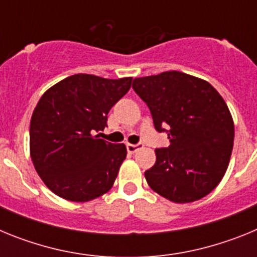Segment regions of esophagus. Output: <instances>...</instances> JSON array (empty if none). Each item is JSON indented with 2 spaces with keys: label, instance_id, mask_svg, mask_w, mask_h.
<instances>
[{
  "label": "esophagus",
  "instance_id": "obj_1",
  "mask_svg": "<svg viewBox=\"0 0 257 257\" xmlns=\"http://www.w3.org/2000/svg\"><path fill=\"white\" fill-rule=\"evenodd\" d=\"M143 147H144V144H142V143H139V144H127L126 148H127V152L130 154H134L136 151H139V149H142Z\"/></svg>",
  "mask_w": 257,
  "mask_h": 257
}]
</instances>
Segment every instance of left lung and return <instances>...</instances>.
Masks as SVG:
<instances>
[{
  "instance_id": "left-lung-1",
  "label": "left lung",
  "mask_w": 257,
  "mask_h": 257,
  "mask_svg": "<svg viewBox=\"0 0 257 257\" xmlns=\"http://www.w3.org/2000/svg\"><path fill=\"white\" fill-rule=\"evenodd\" d=\"M133 88L170 145L156 149L149 187L176 203L194 202L219 185L230 161L234 123L221 95L205 79L170 70L135 78Z\"/></svg>"
}]
</instances>
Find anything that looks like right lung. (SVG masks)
<instances>
[{
    "instance_id": "right-lung-1",
    "label": "right lung",
    "mask_w": 257,
    "mask_h": 257,
    "mask_svg": "<svg viewBox=\"0 0 257 257\" xmlns=\"http://www.w3.org/2000/svg\"><path fill=\"white\" fill-rule=\"evenodd\" d=\"M131 82V77L108 79L79 73L41 96L31 118L29 149L36 171L56 196L88 202L113 187L126 147L94 134L104 130L109 110Z\"/></svg>"
}]
</instances>
